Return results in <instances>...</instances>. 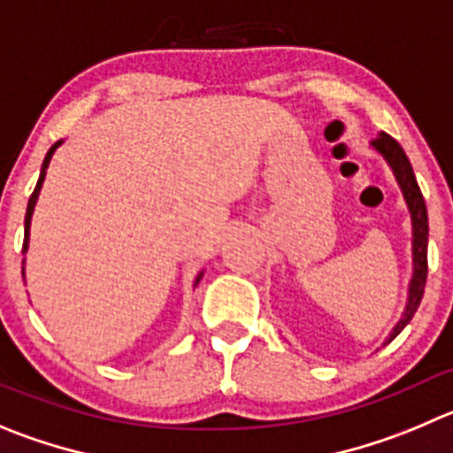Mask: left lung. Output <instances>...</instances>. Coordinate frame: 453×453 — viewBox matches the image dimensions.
I'll return each instance as SVG.
<instances>
[{"instance_id": "8db88e82", "label": "left lung", "mask_w": 453, "mask_h": 453, "mask_svg": "<svg viewBox=\"0 0 453 453\" xmlns=\"http://www.w3.org/2000/svg\"><path fill=\"white\" fill-rule=\"evenodd\" d=\"M375 151L387 160V165L391 167L393 176L398 180L400 189H403L404 203L409 207V214H411V255H413V277L411 284H409V297L407 306H404L403 317L400 322L395 324V328L388 335L387 344L395 335H400L404 326L411 322V317L416 315L418 306H420V299L425 295V284H426V243H429V219H426V205L425 198H422L420 188H418L416 174H413V167L409 163L407 154L400 147V142L395 138H391L388 134H380L373 142H371Z\"/></svg>"}]
</instances>
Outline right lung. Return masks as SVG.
Listing matches in <instances>:
<instances>
[{"label":"right lung","instance_id":"right-lung-1","mask_svg":"<svg viewBox=\"0 0 453 453\" xmlns=\"http://www.w3.org/2000/svg\"><path fill=\"white\" fill-rule=\"evenodd\" d=\"M60 145H62V141H58V142H55V145L50 147V150H49V154H46L44 163H42V172H40V179H37V185H35V189H33L31 198H28V207H27V219H24V252L28 250V230H31V217H33V210H35L37 196H40L42 183H44L46 167H49V163H50V156L55 154V150H58V147H60ZM22 274H24V270H22ZM201 277H203V273H198V277H196V281H194V286H196L198 281H201Z\"/></svg>","mask_w":453,"mask_h":453}]
</instances>
